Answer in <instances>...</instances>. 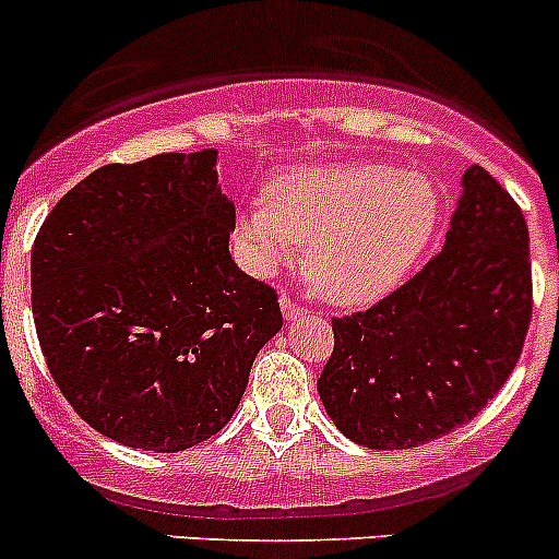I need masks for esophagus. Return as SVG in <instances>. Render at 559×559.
Masks as SVG:
<instances>
[{"instance_id":"1","label":"esophagus","mask_w":559,"mask_h":559,"mask_svg":"<svg viewBox=\"0 0 559 559\" xmlns=\"http://www.w3.org/2000/svg\"><path fill=\"white\" fill-rule=\"evenodd\" d=\"M280 301H283V313H285V321H296V319H301V316L307 313V307H305V305H299V301H294V299H290L288 294H285L283 299H280Z\"/></svg>"}]
</instances>
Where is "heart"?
Here are the masks:
<instances>
[{
  "label": "heart",
  "instance_id": "b5f03b06",
  "mask_svg": "<svg viewBox=\"0 0 559 559\" xmlns=\"http://www.w3.org/2000/svg\"><path fill=\"white\" fill-rule=\"evenodd\" d=\"M438 191L388 163H330L283 171L246 210L240 238L254 269L307 249V274L335 305H371L413 271L438 227Z\"/></svg>",
  "mask_w": 559,
  "mask_h": 559
}]
</instances>
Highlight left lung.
I'll use <instances>...</instances> for the list:
<instances>
[{
  "label": "left lung",
  "instance_id": "1",
  "mask_svg": "<svg viewBox=\"0 0 559 559\" xmlns=\"http://www.w3.org/2000/svg\"><path fill=\"white\" fill-rule=\"evenodd\" d=\"M530 321L524 213L483 166H471L447 246L385 299L332 319L321 402L360 447H421L501 391Z\"/></svg>",
  "mask_w": 559,
  "mask_h": 559
}]
</instances>
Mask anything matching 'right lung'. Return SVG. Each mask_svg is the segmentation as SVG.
I'll return each mask as SVG.
<instances>
[{"label": "right lung", "instance_id": "obj_1", "mask_svg": "<svg viewBox=\"0 0 559 559\" xmlns=\"http://www.w3.org/2000/svg\"><path fill=\"white\" fill-rule=\"evenodd\" d=\"M216 150L110 163L33 243V319L76 416L124 447L182 452L233 418L276 290L233 263Z\"/></svg>", "mask_w": 559, "mask_h": 559}]
</instances>
